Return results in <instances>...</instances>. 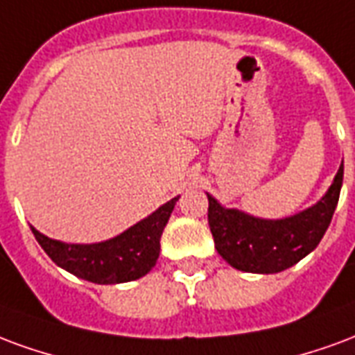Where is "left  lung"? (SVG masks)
<instances>
[{
    "label": "left lung",
    "mask_w": 355,
    "mask_h": 355,
    "mask_svg": "<svg viewBox=\"0 0 355 355\" xmlns=\"http://www.w3.org/2000/svg\"><path fill=\"white\" fill-rule=\"evenodd\" d=\"M340 164L329 191L314 206L284 219H261L240 209L223 208L208 195V223L217 253L238 270L282 272L320 244L337 208L343 187Z\"/></svg>",
    "instance_id": "8db88e82"
}]
</instances>
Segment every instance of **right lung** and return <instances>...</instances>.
I'll list each match as a JSON object with an SVG mask.
<instances>
[{
  "label": "right lung",
  "instance_id": "add662e5",
  "mask_svg": "<svg viewBox=\"0 0 355 355\" xmlns=\"http://www.w3.org/2000/svg\"><path fill=\"white\" fill-rule=\"evenodd\" d=\"M180 196H175L139 223L98 244H66L30 227L35 240L58 266L92 284H124L151 270L160 253V236Z\"/></svg>",
  "mask_w": 355,
  "mask_h": 355
}]
</instances>
